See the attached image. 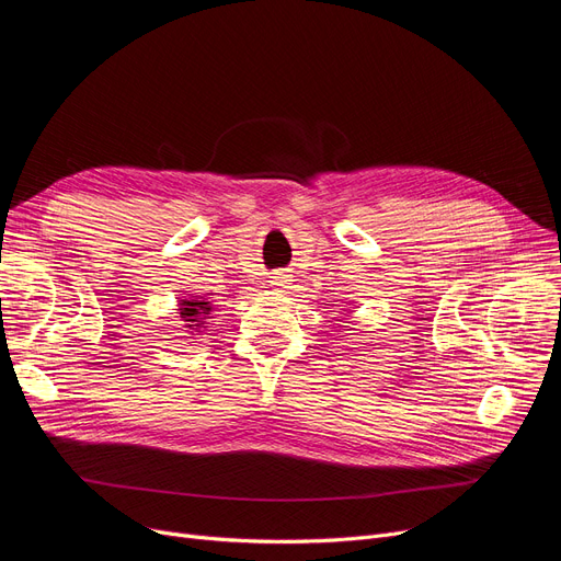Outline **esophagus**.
<instances>
[{"mask_svg":"<svg viewBox=\"0 0 561 561\" xmlns=\"http://www.w3.org/2000/svg\"><path fill=\"white\" fill-rule=\"evenodd\" d=\"M293 279H290V275L288 273H273V277H271V286H275V288H288V284H290Z\"/></svg>","mask_w":561,"mask_h":561,"instance_id":"1","label":"esophagus"}]
</instances>
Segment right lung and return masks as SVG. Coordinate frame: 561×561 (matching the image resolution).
<instances>
[{
	"instance_id": "obj_1",
	"label": "right lung",
	"mask_w": 561,
	"mask_h": 561,
	"mask_svg": "<svg viewBox=\"0 0 561 561\" xmlns=\"http://www.w3.org/2000/svg\"><path fill=\"white\" fill-rule=\"evenodd\" d=\"M214 311H216L214 300H206L202 296L180 300V316L186 322V328H191V330L204 328L206 322H209V318H214Z\"/></svg>"
}]
</instances>
